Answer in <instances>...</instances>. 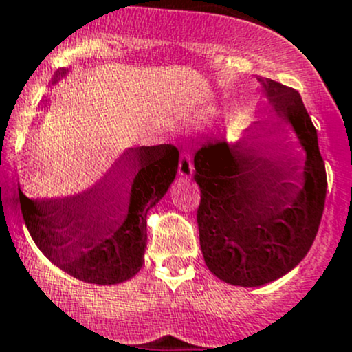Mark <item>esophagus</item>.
Wrapping results in <instances>:
<instances>
[{
	"instance_id": "obj_1",
	"label": "esophagus",
	"mask_w": 352,
	"mask_h": 352,
	"mask_svg": "<svg viewBox=\"0 0 352 352\" xmlns=\"http://www.w3.org/2000/svg\"><path fill=\"white\" fill-rule=\"evenodd\" d=\"M193 161H191L190 154H181L179 164H177V173L183 177H190L193 175Z\"/></svg>"
}]
</instances>
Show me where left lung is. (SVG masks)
<instances>
[{"label": "left lung", "instance_id": "8db88e82", "mask_svg": "<svg viewBox=\"0 0 352 352\" xmlns=\"http://www.w3.org/2000/svg\"><path fill=\"white\" fill-rule=\"evenodd\" d=\"M257 81L276 117L295 129L307 161L296 164L274 139L254 146L208 140L195 154L203 257L219 280L235 286L271 283L307 256L327 193L317 130L300 93L273 79ZM267 125L256 122V130Z\"/></svg>", "mask_w": 352, "mask_h": 352}]
</instances>
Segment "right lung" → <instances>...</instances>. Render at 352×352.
<instances>
[{
  "instance_id": "obj_1",
  "label": "right lung",
  "mask_w": 352,
  "mask_h": 352,
  "mask_svg": "<svg viewBox=\"0 0 352 352\" xmlns=\"http://www.w3.org/2000/svg\"><path fill=\"white\" fill-rule=\"evenodd\" d=\"M177 162L179 152L171 144L135 147L82 195L34 201L18 188L25 226L43 256L76 280L123 283L142 267L147 212L175 181ZM129 175L134 181L125 212L122 191Z\"/></svg>"
}]
</instances>
